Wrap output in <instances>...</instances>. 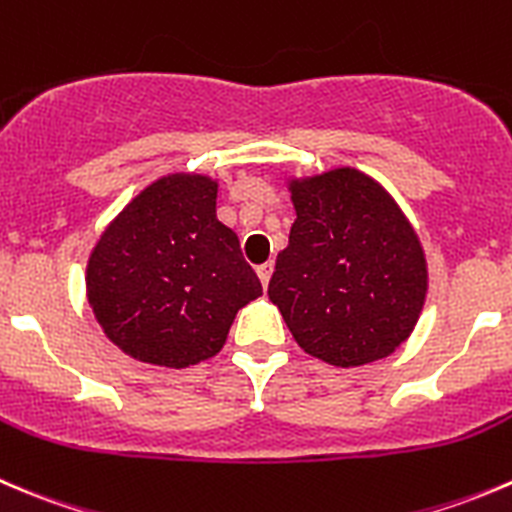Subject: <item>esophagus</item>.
<instances>
[{"instance_id":"esophagus-1","label":"esophagus","mask_w":512,"mask_h":512,"mask_svg":"<svg viewBox=\"0 0 512 512\" xmlns=\"http://www.w3.org/2000/svg\"><path fill=\"white\" fill-rule=\"evenodd\" d=\"M272 262H265V265H260L257 267V275H260V282H262V287H267V282H270V277H272Z\"/></svg>"}]
</instances>
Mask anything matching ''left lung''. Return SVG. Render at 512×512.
I'll list each match as a JSON object with an SVG mask.
<instances>
[{"label": "left lung", "mask_w": 512, "mask_h": 512, "mask_svg": "<svg viewBox=\"0 0 512 512\" xmlns=\"http://www.w3.org/2000/svg\"><path fill=\"white\" fill-rule=\"evenodd\" d=\"M295 222L267 295L297 345L337 367L398 350L428 292L423 247L372 177L337 167L292 180Z\"/></svg>", "instance_id": "left-lung-1"}]
</instances>
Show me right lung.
Returning a JSON list of instances; mask_svg holds the SVG:
<instances>
[{
    "label": "right lung",
    "mask_w": 512,
    "mask_h": 512,
    "mask_svg": "<svg viewBox=\"0 0 512 512\" xmlns=\"http://www.w3.org/2000/svg\"><path fill=\"white\" fill-rule=\"evenodd\" d=\"M215 207L210 177H162L94 245L89 305L104 335L135 360L187 367L217 355L237 310L262 295Z\"/></svg>",
    "instance_id": "add662e5"
}]
</instances>
